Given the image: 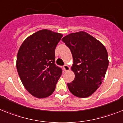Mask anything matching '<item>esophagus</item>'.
I'll use <instances>...</instances> for the list:
<instances>
[{
  "mask_svg": "<svg viewBox=\"0 0 123 123\" xmlns=\"http://www.w3.org/2000/svg\"><path fill=\"white\" fill-rule=\"evenodd\" d=\"M63 70H65V72H67V71H68L70 70V67L68 65H64L63 67Z\"/></svg>",
  "mask_w": 123,
  "mask_h": 123,
  "instance_id": "34e87169",
  "label": "esophagus"
}]
</instances>
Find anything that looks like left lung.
I'll use <instances>...</instances> for the list:
<instances>
[{
    "label": "left lung",
    "mask_w": 123,
    "mask_h": 123,
    "mask_svg": "<svg viewBox=\"0 0 123 123\" xmlns=\"http://www.w3.org/2000/svg\"><path fill=\"white\" fill-rule=\"evenodd\" d=\"M62 41L70 48L75 79L68 83L69 91L76 97L85 98L96 92L102 84L109 65L105 46L84 31L68 34Z\"/></svg>",
    "instance_id": "8db88e82"
}]
</instances>
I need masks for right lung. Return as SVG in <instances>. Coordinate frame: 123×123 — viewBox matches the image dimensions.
Wrapping results in <instances>:
<instances>
[{
    "label": "right lung",
    "mask_w": 123,
    "mask_h": 123,
    "mask_svg": "<svg viewBox=\"0 0 123 123\" xmlns=\"http://www.w3.org/2000/svg\"><path fill=\"white\" fill-rule=\"evenodd\" d=\"M63 35L42 29L27 37L19 48L16 67L25 89L37 98L53 94L62 70L55 63V49Z\"/></svg>",
    "instance_id": "obj_1"
}]
</instances>
